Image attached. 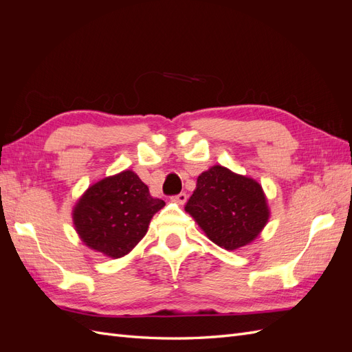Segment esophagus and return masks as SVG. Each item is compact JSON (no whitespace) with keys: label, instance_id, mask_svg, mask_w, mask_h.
I'll use <instances>...</instances> for the list:
<instances>
[{"label":"esophagus","instance_id":"obj_1","mask_svg":"<svg viewBox=\"0 0 352 352\" xmlns=\"http://www.w3.org/2000/svg\"><path fill=\"white\" fill-rule=\"evenodd\" d=\"M186 199H188V195H186L185 192L179 194V195H175V197L172 198V201H173V202H176V204H179V206H184L185 202H186Z\"/></svg>","mask_w":352,"mask_h":352}]
</instances>
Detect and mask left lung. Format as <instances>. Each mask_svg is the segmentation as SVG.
<instances>
[{
	"label": "left lung",
	"instance_id": "left-lung-1",
	"mask_svg": "<svg viewBox=\"0 0 352 352\" xmlns=\"http://www.w3.org/2000/svg\"><path fill=\"white\" fill-rule=\"evenodd\" d=\"M185 210L210 241L228 251L251 243L270 219L267 198L257 180L219 164L198 176Z\"/></svg>",
	"mask_w": 352,
	"mask_h": 352
}]
</instances>
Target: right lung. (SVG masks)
<instances>
[{
    "mask_svg": "<svg viewBox=\"0 0 352 352\" xmlns=\"http://www.w3.org/2000/svg\"><path fill=\"white\" fill-rule=\"evenodd\" d=\"M166 206L132 170L104 177L91 185L73 207L74 230L88 248L105 257L129 254L150 226L153 216Z\"/></svg>",
    "mask_w": 352,
    "mask_h": 352,
    "instance_id": "right-lung-1",
    "label": "right lung"
}]
</instances>
